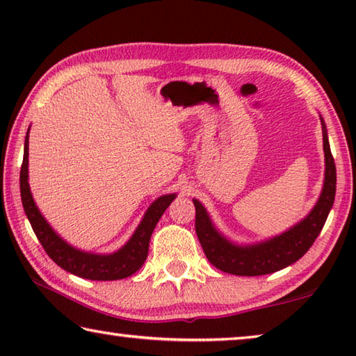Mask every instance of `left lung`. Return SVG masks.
I'll return each mask as SVG.
<instances>
[{"label": "left lung", "instance_id": "1", "mask_svg": "<svg viewBox=\"0 0 356 356\" xmlns=\"http://www.w3.org/2000/svg\"><path fill=\"white\" fill-rule=\"evenodd\" d=\"M325 152V177L321 196L311 212L280 236L256 243H236L221 234L206 207L193 200L196 207V234L210 264L221 272L237 276H261L278 272L297 262L321 234L334 202L336 166L330 150L328 134L321 116Z\"/></svg>", "mask_w": 356, "mask_h": 356}]
</instances>
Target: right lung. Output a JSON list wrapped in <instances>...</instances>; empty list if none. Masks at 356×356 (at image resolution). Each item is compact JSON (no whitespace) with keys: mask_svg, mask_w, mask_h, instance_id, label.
<instances>
[{"mask_svg":"<svg viewBox=\"0 0 356 356\" xmlns=\"http://www.w3.org/2000/svg\"><path fill=\"white\" fill-rule=\"evenodd\" d=\"M28 143L29 129L25 138V152H23V163L20 170L22 202L34 234L38 236L47 254L51 257V261L72 275L92 281L124 280L138 272L147 257L150 236H152L156 222L165 213V210L170 207V204L176 200V193L156 197L146 210L141 222L135 229L134 236L118 251L110 252V254H97V252L78 250L58 236L55 229L48 225L44 215L40 213L39 207L35 206L28 184Z\"/></svg>","mask_w":356,"mask_h":356,"instance_id":"add662e5","label":"right lung"}]
</instances>
